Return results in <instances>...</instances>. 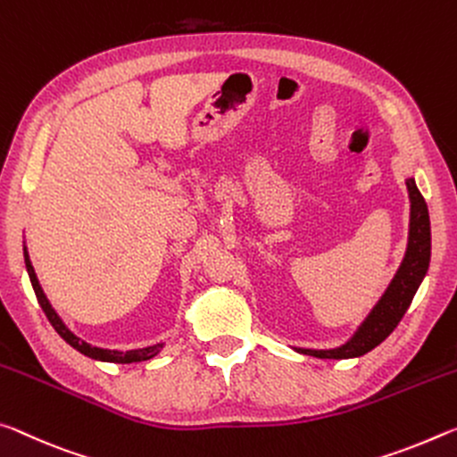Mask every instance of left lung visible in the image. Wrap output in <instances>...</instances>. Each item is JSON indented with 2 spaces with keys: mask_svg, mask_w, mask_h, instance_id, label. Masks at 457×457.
<instances>
[{
  "mask_svg": "<svg viewBox=\"0 0 457 457\" xmlns=\"http://www.w3.org/2000/svg\"><path fill=\"white\" fill-rule=\"evenodd\" d=\"M407 190L411 198L409 245L405 259H403L399 271L393 278L391 286L385 291V295L380 297V302L370 312V316L364 320V324L358 328L353 340L334 350L297 348L302 354L316 358H336V361L362 356L370 353L372 348H377L399 326L401 318L405 316L411 302H413L419 283L423 281L425 273H428L431 257V228L428 204H425L413 178L407 179Z\"/></svg>",
  "mask_w": 457,
  "mask_h": 457,
  "instance_id": "1",
  "label": "left lung"
}]
</instances>
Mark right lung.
Here are the masks:
<instances>
[{"instance_id":"add662e5","label":"right lung","mask_w":457,"mask_h":457,"mask_svg":"<svg viewBox=\"0 0 457 457\" xmlns=\"http://www.w3.org/2000/svg\"><path fill=\"white\" fill-rule=\"evenodd\" d=\"M24 259H26V269H28V275H29V281H32V287H34V294L38 297V303L42 305L44 313H46L48 321L52 324V328L62 336V338L71 344L72 348H77L80 354H85L88 358H95V361H104V362H139V361H147V358H152L160 353L162 344H155V346H149V348H139V350H129V353H117V350H103V348H95L91 344L82 342L79 336H74L69 328L62 324V320L58 318V313L52 310L50 302L44 295V291L38 283V278H36L34 273V267L29 263V257H28V251L24 249Z\"/></svg>"}]
</instances>
